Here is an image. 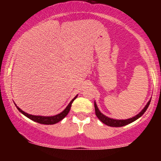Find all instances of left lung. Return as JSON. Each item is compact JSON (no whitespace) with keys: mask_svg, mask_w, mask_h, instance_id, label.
<instances>
[{"mask_svg":"<svg viewBox=\"0 0 161 161\" xmlns=\"http://www.w3.org/2000/svg\"><path fill=\"white\" fill-rule=\"evenodd\" d=\"M151 100L147 103V104L145 105V107L142 109V110L139 114H138L137 115L133 116L132 118H129V119H112V118L108 117V116H106L102 113H101V111L99 110L98 108H97V104H96L95 101V114L96 116H97V118L102 122L104 124L109 125V126H112V127H121V126H124L125 125H128L129 123H132V122L136 121V119H138V118L141 117V116L145 114V112L146 111L147 108H148L149 104H150Z\"/></svg>","mask_w":161,"mask_h":161,"instance_id":"obj_1","label":"left lung"}]
</instances>
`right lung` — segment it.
Listing matches in <instances>:
<instances>
[{
    "instance_id": "add662e5",
    "label": "right lung",
    "mask_w": 161,
    "mask_h": 161,
    "mask_svg": "<svg viewBox=\"0 0 161 161\" xmlns=\"http://www.w3.org/2000/svg\"><path fill=\"white\" fill-rule=\"evenodd\" d=\"M76 95L75 97L71 101L69 102V104L67 105V107L64 109V110H63V111L60 113V114H57V115L55 116H35V115H32V114H27V113L24 112L23 110H22L21 109L19 108H18L17 106H16V108L18 109V110L20 113H22V114H23V115H25L26 117L29 118V119H32V120L36 122V123H41V124H45V125H53V124H55V123H58V122H60V120H62L63 119H64L65 116L67 115L68 113L69 112L70 110V108H71V105H72V103L73 102V101L77 97Z\"/></svg>"
}]
</instances>
